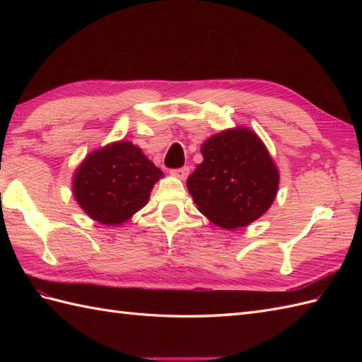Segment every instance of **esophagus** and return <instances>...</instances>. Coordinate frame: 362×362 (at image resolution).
Segmentation results:
<instances>
[{
    "label": "esophagus",
    "mask_w": 362,
    "mask_h": 362,
    "mask_svg": "<svg viewBox=\"0 0 362 362\" xmlns=\"http://www.w3.org/2000/svg\"><path fill=\"white\" fill-rule=\"evenodd\" d=\"M174 177H177V179H180V180H185L187 177H188V174H189V168H179V169H174V171L171 173Z\"/></svg>",
    "instance_id": "1"
}]
</instances>
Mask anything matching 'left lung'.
I'll return each mask as SVG.
<instances>
[{
    "instance_id": "1",
    "label": "left lung",
    "mask_w": 362,
    "mask_h": 362,
    "mask_svg": "<svg viewBox=\"0 0 362 362\" xmlns=\"http://www.w3.org/2000/svg\"><path fill=\"white\" fill-rule=\"evenodd\" d=\"M204 161L188 177L197 210L226 230L247 227L271 209L280 173L263 140L236 126L211 135L201 146Z\"/></svg>"
}]
</instances>
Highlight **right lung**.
<instances>
[{
    "label": "right lung",
    "instance_id": "right-lung-1",
    "mask_svg": "<svg viewBox=\"0 0 362 362\" xmlns=\"http://www.w3.org/2000/svg\"><path fill=\"white\" fill-rule=\"evenodd\" d=\"M163 173L132 141L91 151L73 174V196L103 226H121L148 204Z\"/></svg>",
    "mask_w": 362,
    "mask_h": 362
}]
</instances>
